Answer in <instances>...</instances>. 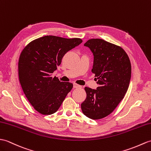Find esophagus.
Segmentation results:
<instances>
[{
	"label": "esophagus",
	"mask_w": 151,
	"mask_h": 151,
	"mask_svg": "<svg viewBox=\"0 0 151 151\" xmlns=\"http://www.w3.org/2000/svg\"><path fill=\"white\" fill-rule=\"evenodd\" d=\"M73 87H74V88H80V87H82V86L74 83H73Z\"/></svg>",
	"instance_id": "obj_1"
}]
</instances>
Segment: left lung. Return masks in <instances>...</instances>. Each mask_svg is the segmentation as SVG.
<instances>
[{"instance_id":"8db88e82","label":"left lung","mask_w":151,"mask_h":151,"mask_svg":"<svg viewBox=\"0 0 151 151\" xmlns=\"http://www.w3.org/2000/svg\"><path fill=\"white\" fill-rule=\"evenodd\" d=\"M84 46L93 54L91 71L99 87H85L87 97L81 109L87 117L99 120L110 114L124 99L130 83L131 64L123 49L104 40L90 39Z\"/></svg>"}]
</instances>
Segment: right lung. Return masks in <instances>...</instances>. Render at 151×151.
<instances>
[{
  "label": "right lung",
  "instance_id": "right-lung-1",
  "mask_svg": "<svg viewBox=\"0 0 151 151\" xmlns=\"http://www.w3.org/2000/svg\"><path fill=\"white\" fill-rule=\"evenodd\" d=\"M82 42L77 38L44 36L31 42L21 52L19 81L28 101L38 113H55L72 89L73 83L61 82L51 74L66 52Z\"/></svg>",
  "mask_w": 151,
  "mask_h": 151
}]
</instances>
